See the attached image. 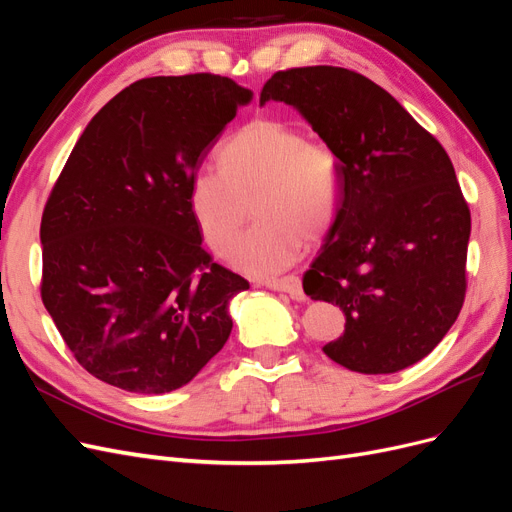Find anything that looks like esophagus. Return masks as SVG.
<instances>
[{
	"label": "esophagus",
	"mask_w": 512,
	"mask_h": 512,
	"mask_svg": "<svg viewBox=\"0 0 512 512\" xmlns=\"http://www.w3.org/2000/svg\"><path fill=\"white\" fill-rule=\"evenodd\" d=\"M267 288L277 290V292H286L290 294L292 299L303 301L305 294H303V286H301V277L299 275H288V277H280V280H265L262 282Z\"/></svg>",
	"instance_id": "34e87169"
}]
</instances>
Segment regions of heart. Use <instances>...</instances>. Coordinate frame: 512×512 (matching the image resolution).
<instances>
[{
    "instance_id": "1",
    "label": "heart",
    "mask_w": 512,
    "mask_h": 512,
    "mask_svg": "<svg viewBox=\"0 0 512 512\" xmlns=\"http://www.w3.org/2000/svg\"><path fill=\"white\" fill-rule=\"evenodd\" d=\"M220 168L198 170L190 203L213 252L226 254L254 209L258 224L232 252V265L273 275L318 243L342 203V164L324 143L280 119L245 123L218 151Z\"/></svg>"
}]
</instances>
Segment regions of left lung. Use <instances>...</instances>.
<instances>
[{"instance_id":"8db88e82","label":"left lung","mask_w":512,"mask_h":512,"mask_svg":"<svg viewBox=\"0 0 512 512\" xmlns=\"http://www.w3.org/2000/svg\"><path fill=\"white\" fill-rule=\"evenodd\" d=\"M299 108L342 164V203L303 275L339 305L344 335L322 350L359 374H393L436 348L466 299L470 207L455 168L389 91L337 66L275 72L260 104Z\"/></svg>"}]
</instances>
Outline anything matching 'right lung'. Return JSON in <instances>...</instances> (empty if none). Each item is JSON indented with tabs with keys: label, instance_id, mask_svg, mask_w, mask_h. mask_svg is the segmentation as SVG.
Returning a JSON list of instances; mask_svg holds the SVG:
<instances>
[{
	"label": "right lung",
	"instance_id": "obj_1",
	"mask_svg": "<svg viewBox=\"0 0 512 512\" xmlns=\"http://www.w3.org/2000/svg\"><path fill=\"white\" fill-rule=\"evenodd\" d=\"M252 91L226 76H151L100 108L40 224V297L83 369L130 393L188 384L250 288L213 262L190 203L200 164Z\"/></svg>",
	"mask_w": 512,
	"mask_h": 512
}]
</instances>
